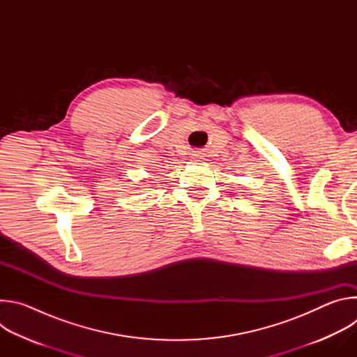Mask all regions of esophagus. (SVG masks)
<instances>
[{
  "instance_id": "1",
  "label": "esophagus",
  "mask_w": 357,
  "mask_h": 357,
  "mask_svg": "<svg viewBox=\"0 0 357 357\" xmlns=\"http://www.w3.org/2000/svg\"><path fill=\"white\" fill-rule=\"evenodd\" d=\"M200 154H199V152H195V154H192V158H195V161H200Z\"/></svg>"
}]
</instances>
